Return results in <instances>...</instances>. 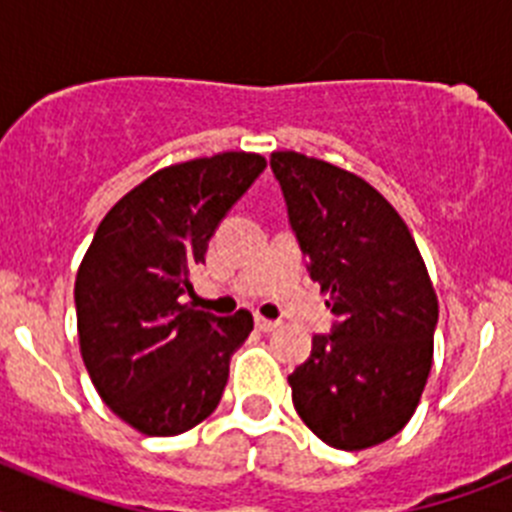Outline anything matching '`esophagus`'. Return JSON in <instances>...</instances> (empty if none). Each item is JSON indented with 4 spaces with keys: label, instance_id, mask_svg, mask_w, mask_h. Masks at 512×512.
<instances>
[{
    "label": "esophagus",
    "instance_id": "34e87169",
    "mask_svg": "<svg viewBox=\"0 0 512 512\" xmlns=\"http://www.w3.org/2000/svg\"><path fill=\"white\" fill-rule=\"evenodd\" d=\"M279 320H269V318H264V315H256V328L259 330H264V333H271V330H277L279 328Z\"/></svg>",
    "mask_w": 512,
    "mask_h": 512
}]
</instances>
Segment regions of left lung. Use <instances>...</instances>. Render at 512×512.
<instances>
[{
	"label": "left lung",
	"instance_id": "1",
	"mask_svg": "<svg viewBox=\"0 0 512 512\" xmlns=\"http://www.w3.org/2000/svg\"><path fill=\"white\" fill-rule=\"evenodd\" d=\"M310 277L341 323L289 374L302 423L333 449L400 433L433 364L438 297L408 225L361 176L297 151L271 153Z\"/></svg>",
	"mask_w": 512,
	"mask_h": 512
}]
</instances>
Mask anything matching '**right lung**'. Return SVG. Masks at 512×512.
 Listing matches in <instances>:
<instances>
[{
	"label": "right lung",
	"mask_w": 512,
	"mask_h": 512,
	"mask_svg": "<svg viewBox=\"0 0 512 512\" xmlns=\"http://www.w3.org/2000/svg\"><path fill=\"white\" fill-rule=\"evenodd\" d=\"M223 151L158 169L102 217L76 271L79 351L104 405L143 436H179L212 415L253 315L184 305L207 243L264 171Z\"/></svg>",
	"instance_id": "obj_1"
}]
</instances>
